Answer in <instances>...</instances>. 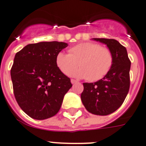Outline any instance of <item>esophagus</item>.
Here are the masks:
<instances>
[{
	"label": "esophagus",
	"instance_id": "obj_1",
	"mask_svg": "<svg viewBox=\"0 0 146 146\" xmlns=\"http://www.w3.org/2000/svg\"><path fill=\"white\" fill-rule=\"evenodd\" d=\"M77 83V81L75 80H71V83L72 84H75V83Z\"/></svg>",
	"mask_w": 146,
	"mask_h": 146
}]
</instances>
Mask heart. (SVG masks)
Returning a JSON list of instances; mask_svg holds the SVG:
<instances>
[{
    "label": "heart",
    "instance_id": "b5f03b06",
    "mask_svg": "<svg viewBox=\"0 0 146 146\" xmlns=\"http://www.w3.org/2000/svg\"><path fill=\"white\" fill-rule=\"evenodd\" d=\"M77 63L80 68L73 71L71 76L95 82L110 70L113 63V53L110 49L98 43L84 42L70 47L69 54L60 52L56 56V64L65 75H69L77 66Z\"/></svg>",
    "mask_w": 146,
    "mask_h": 146
}]
</instances>
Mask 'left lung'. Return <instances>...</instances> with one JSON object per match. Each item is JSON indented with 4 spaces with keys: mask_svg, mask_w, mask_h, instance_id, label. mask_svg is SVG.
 Listing matches in <instances>:
<instances>
[{
    "mask_svg": "<svg viewBox=\"0 0 146 146\" xmlns=\"http://www.w3.org/2000/svg\"><path fill=\"white\" fill-rule=\"evenodd\" d=\"M106 44L113 56L106 75L95 83H83L81 100L88 112L98 115H110L124 102L129 90L131 62L125 46L114 39L93 38Z\"/></svg>",
    "mask_w": 146,
    "mask_h": 146,
    "instance_id": "left-lung-1",
    "label": "left lung"
}]
</instances>
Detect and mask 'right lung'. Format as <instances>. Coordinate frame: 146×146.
<instances>
[{
	"label": "right lung",
	"mask_w": 146,
	"mask_h": 146,
	"mask_svg": "<svg viewBox=\"0 0 146 146\" xmlns=\"http://www.w3.org/2000/svg\"><path fill=\"white\" fill-rule=\"evenodd\" d=\"M68 44L51 41L31 43L16 53L11 70L19 106L34 119L58 113L63 97L72 87L70 79L56 64V56Z\"/></svg>",
	"instance_id": "1"
}]
</instances>
